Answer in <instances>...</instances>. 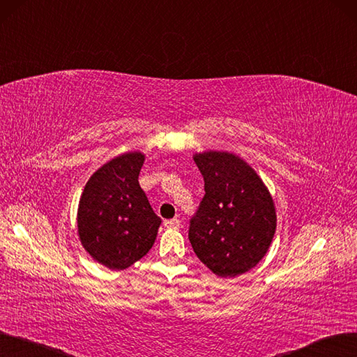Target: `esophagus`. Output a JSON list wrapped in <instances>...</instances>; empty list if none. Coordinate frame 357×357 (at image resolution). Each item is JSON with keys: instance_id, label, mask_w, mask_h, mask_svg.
I'll use <instances>...</instances> for the list:
<instances>
[{"instance_id": "1", "label": "esophagus", "mask_w": 357, "mask_h": 357, "mask_svg": "<svg viewBox=\"0 0 357 357\" xmlns=\"http://www.w3.org/2000/svg\"><path fill=\"white\" fill-rule=\"evenodd\" d=\"M164 224H165V227H169V228H173V227H178V225H180V220H178V218L167 220Z\"/></svg>"}]
</instances>
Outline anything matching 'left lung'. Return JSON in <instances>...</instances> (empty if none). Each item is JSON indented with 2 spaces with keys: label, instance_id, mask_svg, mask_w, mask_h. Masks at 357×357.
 Listing matches in <instances>:
<instances>
[{
  "label": "left lung",
  "instance_id": "8db88e82",
  "mask_svg": "<svg viewBox=\"0 0 357 357\" xmlns=\"http://www.w3.org/2000/svg\"><path fill=\"white\" fill-rule=\"evenodd\" d=\"M205 180V196L190 220L196 256L218 277H237L258 265L277 228V212L258 173L238 155L195 153Z\"/></svg>",
  "mask_w": 357,
  "mask_h": 357
}]
</instances>
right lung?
I'll return each mask as SVG.
<instances>
[{
    "instance_id": "right-lung-1",
    "label": "right lung",
    "mask_w": 357,
    "mask_h": 357,
    "mask_svg": "<svg viewBox=\"0 0 357 357\" xmlns=\"http://www.w3.org/2000/svg\"><path fill=\"white\" fill-rule=\"evenodd\" d=\"M145 155L121 153L88 180L77 208L80 243L92 258L112 271L133 265L155 243L161 218L139 184Z\"/></svg>"
}]
</instances>
